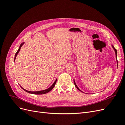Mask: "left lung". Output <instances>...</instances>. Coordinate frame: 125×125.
Here are the masks:
<instances>
[{"label":"left lung","instance_id":"left-lung-1","mask_svg":"<svg viewBox=\"0 0 125 125\" xmlns=\"http://www.w3.org/2000/svg\"><path fill=\"white\" fill-rule=\"evenodd\" d=\"M112 45V47H113V50H114V51H115V55H116V62H117V66H118V61H117V50H116V49L115 48V47L113 46V45ZM73 81H74V85H75V86L77 88V89H78L79 91H81V92H82V91L79 89L78 87V86L77 85V84H76V83H75V81H74V80L73 79Z\"/></svg>","mask_w":125,"mask_h":125}]
</instances>
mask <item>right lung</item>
Returning a JSON list of instances; mask_svg holds the SVG:
<instances>
[{
    "label": "right lung",
    "instance_id": "obj_1",
    "mask_svg": "<svg viewBox=\"0 0 125 125\" xmlns=\"http://www.w3.org/2000/svg\"><path fill=\"white\" fill-rule=\"evenodd\" d=\"M24 44V42H23L22 43H21V45H20V47H19V49H18V51L16 53V55H15V57H14V62L15 61V60H16V57H17V55H18V54L19 53V52H20V49H21V47H22V45H23V44ZM56 81H57V79H56V80L55 81V82L53 83V84H52L50 88H48V89H45V90H41V91H28V90H25V89H23V88H22V87H21V88L23 89V90H24L25 92H28V93H31V94H46V93H48V92H49L50 91H51L54 88V87L55 86V84H56Z\"/></svg>",
    "mask_w": 125,
    "mask_h": 125
}]
</instances>
